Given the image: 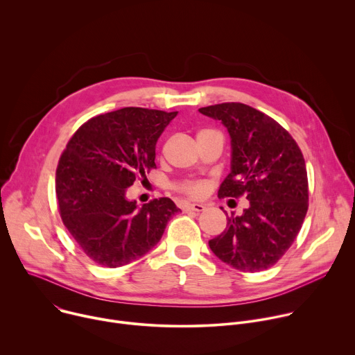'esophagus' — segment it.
Segmentation results:
<instances>
[{"mask_svg":"<svg viewBox=\"0 0 355 355\" xmlns=\"http://www.w3.org/2000/svg\"><path fill=\"white\" fill-rule=\"evenodd\" d=\"M182 211L204 212L205 211V205H202V204H185V205H182Z\"/></svg>","mask_w":355,"mask_h":355,"instance_id":"obj_1","label":"esophagus"}]
</instances>
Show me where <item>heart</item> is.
<instances>
[{
	"label": "heart",
	"mask_w": 355,
	"mask_h": 355,
	"mask_svg": "<svg viewBox=\"0 0 355 355\" xmlns=\"http://www.w3.org/2000/svg\"><path fill=\"white\" fill-rule=\"evenodd\" d=\"M175 188L185 193V195H189V196H200L202 193L205 192V187L202 182H195V181H185V182H181L178 185H175Z\"/></svg>",
	"instance_id": "b5f03b06"
}]
</instances>
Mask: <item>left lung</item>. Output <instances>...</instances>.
Wrapping results in <instances>:
<instances>
[{
  "mask_svg": "<svg viewBox=\"0 0 355 355\" xmlns=\"http://www.w3.org/2000/svg\"><path fill=\"white\" fill-rule=\"evenodd\" d=\"M199 112L220 121L232 137V171L218 196L250 200L209 247L239 271L268 270L292 245L308 212L305 159L286 129L248 105L223 103Z\"/></svg>",
  "mask_w": 355,
  "mask_h": 355,
  "instance_id": "1",
  "label": "left lung"
}]
</instances>
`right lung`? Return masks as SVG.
<instances>
[{"instance_id": "1", "label": "right lung", "mask_w": 355, "mask_h": 355, "mask_svg": "<svg viewBox=\"0 0 355 355\" xmlns=\"http://www.w3.org/2000/svg\"><path fill=\"white\" fill-rule=\"evenodd\" d=\"M177 112L122 108L83 123L56 170V196L64 226L96 264L116 268L144 256L180 209L170 198L137 209L126 188L156 168V143Z\"/></svg>"}]
</instances>
